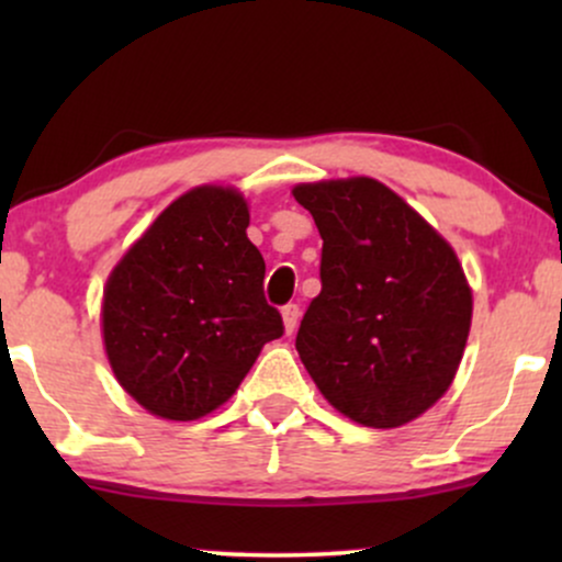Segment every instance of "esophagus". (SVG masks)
<instances>
[{
	"instance_id": "obj_1",
	"label": "esophagus",
	"mask_w": 562,
	"mask_h": 562,
	"mask_svg": "<svg viewBox=\"0 0 562 562\" xmlns=\"http://www.w3.org/2000/svg\"><path fill=\"white\" fill-rule=\"evenodd\" d=\"M299 317H301L299 303H288V306H282V322H285V333L295 330V325H299Z\"/></svg>"
}]
</instances>
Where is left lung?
<instances>
[{"instance_id": "8db88e82", "label": "left lung", "mask_w": 562, "mask_h": 562, "mask_svg": "<svg viewBox=\"0 0 562 562\" xmlns=\"http://www.w3.org/2000/svg\"><path fill=\"white\" fill-rule=\"evenodd\" d=\"M322 237L319 295L295 348L322 396L367 428H398L447 393L473 293L457 254L378 179L299 184Z\"/></svg>"}]
</instances>
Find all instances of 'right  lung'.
Masks as SVG:
<instances>
[{"mask_svg":"<svg viewBox=\"0 0 562 562\" xmlns=\"http://www.w3.org/2000/svg\"><path fill=\"white\" fill-rule=\"evenodd\" d=\"M248 203L229 187L177 198L126 256L102 295V338L115 378L164 420L222 406L285 333L263 299V263L248 240Z\"/></svg>","mask_w":562,"mask_h":562,"instance_id":"right-lung-1","label":"right lung"}]
</instances>
